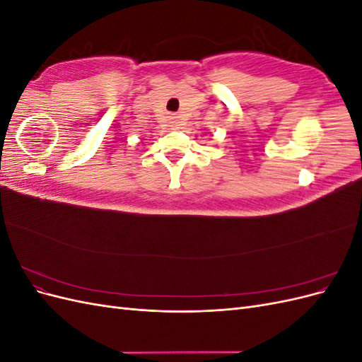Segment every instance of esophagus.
Returning a JSON list of instances; mask_svg holds the SVG:
<instances>
[{
  "label": "esophagus",
  "instance_id": "obj_1",
  "mask_svg": "<svg viewBox=\"0 0 362 362\" xmlns=\"http://www.w3.org/2000/svg\"><path fill=\"white\" fill-rule=\"evenodd\" d=\"M169 124H170V127H177V124H178L177 117H175V116H170V117H169Z\"/></svg>",
  "mask_w": 362,
  "mask_h": 362
}]
</instances>
